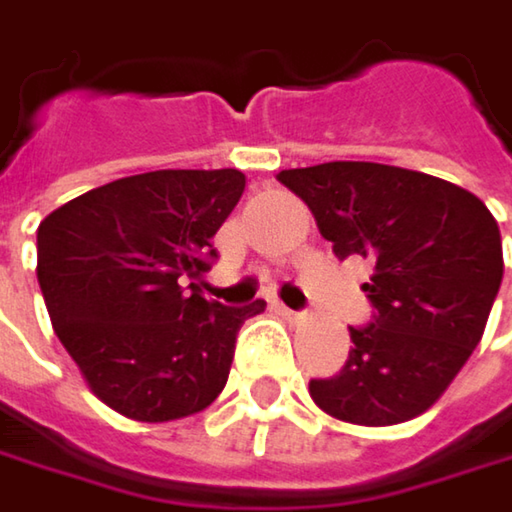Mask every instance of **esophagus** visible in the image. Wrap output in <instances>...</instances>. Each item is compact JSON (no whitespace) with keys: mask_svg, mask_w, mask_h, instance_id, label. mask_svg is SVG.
<instances>
[{"mask_svg":"<svg viewBox=\"0 0 512 512\" xmlns=\"http://www.w3.org/2000/svg\"><path fill=\"white\" fill-rule=\"evenodd\" d=\"M278 310H281V316H284V319H290V322H299V319H304L302 310H290L287 304L278 302Z\"/></svg>","mask_w":512,"mask_h":512,"instance_id":"obj_1","label":"esophagus"}]
</instances>
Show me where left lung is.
I'll list each match as a JSON object with an SVG mask.
<instances>
[{
  "label": "left lung",
  "mask_w": 512,
  "mask_h": 512,
  "mask_svg": "<svg viewBox=\"0 0 512 512\" xmlns=\"http://www.w3.org/2000/svg\"><path fill=\"white\" fill-rule=\"evenodd\" d=\"M334 255L375 263L363 284L375 319L349 328L346 366L310 381L334 419L384 428L425 413L484 337L504 255L487 205L425 172L369 161L284 169Z\"/></svg>",
  "instance_id": "1"
}]
</instances>
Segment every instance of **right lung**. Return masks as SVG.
I'll use <instances>...</instances> for the list:
<instances>
[{
  "mask_svg": "<svg viewBox=\"0 0 512 512\" xmlns=\"http://www.w3.org/2000/svg\"><path fill=\"white\" fill-rule=\"evenodd\" d=\"M246 190L240 169H158L96 187L37 228V281L87 387L137 422L205 410L240 325L263 313L208 302L213 234Z\"/></svg>",
  "mask_w": 512,
  "mask_h": 512,
  "instance_id": "add662e5",
  "label": "right lung"
}]
</instances>
